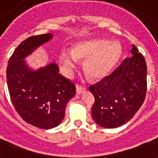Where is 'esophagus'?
Listing matches in <instances>:
<instances>
[{
  "mask_svg": "<svg viewBox=\"0 0 158 158\" xmlns=\"http://www.w3.org/2000/svg\"><path fill=\"white\" fill-rule=\"evenodd\" d=\"M85 89H86L85 86H82L80 84H77L76 85V92L78 94H80L81 93H83Z\"/></svg>",
  "mask_w": 158,
  "mask_h": 158,
  "instance_id": "esophagus-1",
  "label": "esophagus"
}]
</instances>
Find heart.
<instances>
[{
    "label": "heart",
    "mask_w": 158,
    "mask_h": 158,
    "mask_svg": "<svg viewBox=\"0 0 158 158\" xmlns=\"http://www.w3.org/2000/svg\"><path fill=\"white\" fill-rule=\"evenodd\" d=\"M120 48L115 42L105 39H90L75 43L72 50L64 49L60 54V61L67 72L78 64V59H86L84 70L89 78L98 80L110 73L119 60Z\"/></svg>",
    "instance_id": "heart-1"
}]
</instances>
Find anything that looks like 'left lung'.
<instances>
[{
  "label": "left lung",
  "mask_w": 158,
  "mask_h": 158,
  "mask_svg": "<svg viewBox=\"0 0 158 158\" xmlns=\"http://www.w3.org/2000/svg\"><path fill=\"white\" fill-rule=\"evenodd\" d=\"M132 56L107 76L89 86L95 98L92 107L94 121L105 128H116L131 119L143 105L147 92V64L133 45Z\"/></svg>",
  "instance_id": "8db88e82"
}]
</instances>
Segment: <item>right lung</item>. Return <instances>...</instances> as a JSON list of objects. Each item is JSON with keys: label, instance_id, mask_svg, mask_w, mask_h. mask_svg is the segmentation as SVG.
<instances>
[{"label": "right lung", "instance_id": "obj_1", "mask_svg": "<svg viewBox=\"0 0 158 158\" xmlns=\"http://www.w3.org/2000/svg\"><path fill=\"white\" fill-rule=\"evenodd\" d=\"M52 38L51 33L29 37L16 48L6 69L7 86L14 107L24 121L41 128H54L64 119L67 102L75 95V85L59 74L52 63L33 71L23 59Z\"/></svg>", "mask_w": 158, "mask_h": 158}]
</instances>
